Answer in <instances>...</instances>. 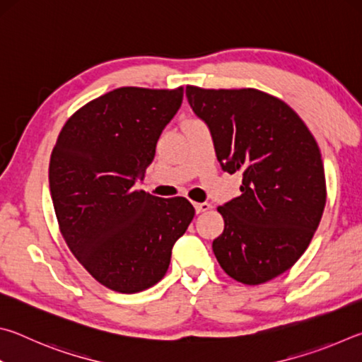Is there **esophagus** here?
I'll return each instance as SVG.
<instances>
[{
    "instance_id": "esophagus-1",
    "label": "esophagus",
    "mask_w": 362,
    "mask_h": 362,
    "mask_svg": "<svg viewBox=\"0 0 362 362\" xmlns=\"http://www.w3.org/2000/svg\"><path fill=\"white\" fill-rule=\"evenodd\" d=\"M211 209V204L209 203H194V211L196 214H201V212H206Z\"/></svg>"
}]
</instances>
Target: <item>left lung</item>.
Segmentation results:
<instances>
[{
  "instance_id": "obj_1",
  "label": "left lung",
  "mask_w": 362,
  "mask_h": 362,
  "mask_svg": "<svg viewBox=\"0 0 362 362\" xmlns=\"http://www.w3.org/2000/svg\"><path fill=\"white\" fill-rule=\"evenodd\" d=\"M209 127L220 166L243 175L241 196L218 207L212 243L233 279L255 286L287 272L308 247L326 206V177L313 134L293 110L257 89L187 86Z\"/></svg>"
}]
</instances>
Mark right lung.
Returning <instances> with one entry per match:
<instances>
[{"mask_svg":"<svg viewBox=\"0 0 362 362\" xmlns=\"http://www.w3.org/2000/svg\"><path fill=\"white\" fill-rule=\"evenodd\" d=\"M183 88H118L65 122L49 163V188L65 243L108 289L136 293L166 274L194 207L137 189Z\"/></svg>","mask_w":362,"mask_h":362,"instance_id":"1","label":"right lung"}]
</instances>
